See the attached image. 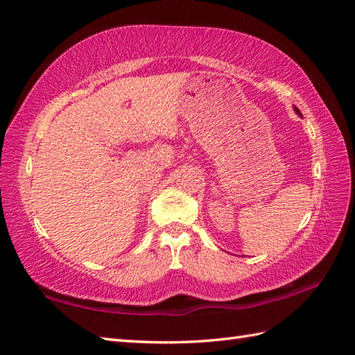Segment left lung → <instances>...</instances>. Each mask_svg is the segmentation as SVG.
<instances>
[{
    "label": "left lung",
    "mask_w": 355,
    "mask_h": 355,
    "mask_svg": "<svg viewBox=\"0 0 355 355\" xmlns=\"http://www.w3.org/2000/svg\"><path fill=\"white\" fill-rule=\"evenodd\" d=\"M295 112H296V114H297V115H301V116H302V114H301V112H299V109H297V107H296V106H295Z\"/></svg>",
    "instance_id": "obj_1"
}]
</instances>
